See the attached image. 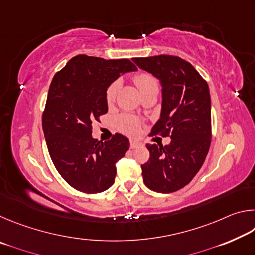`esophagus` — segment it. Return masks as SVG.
Returning a JSON list of instances; mask_svg holds the SVG:
<instances>
[{"label": "esophagus", "instance_id": "1", "mask_svg": "<svg viewBox=\"0 0 255 255\" xmlns=\"http://www.w3.org/2000/svg\"><path fill=\"white\" fill-rule=\"evenodd\" d=\"M129 146H130V148H136V147H140V146H143V143L139 140H130L129 141Z\"/></svg>", "mask_w": 255, "mask_h": 255}]
</instances>
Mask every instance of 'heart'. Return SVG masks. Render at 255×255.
<instances>
[{
	"label": "heart",
	"instance_id": "obj_1",
	"mask_svg": "<svg viewBox=\"0 0 255 255\" xmlns=\"http://www.w3.org/2000/svg\"><path fill=\"white\" fill-rule=\"evenodd\" d=\"M133 82H135L138 89L140 90L141 94L144 92L148 91L150 89H158V81L155 76L146 72H140L133 76ZM120 88V81L116 80L108 86L106 91V101L108 105H111L112 102L116 100L117 97L118 90ZM117 126L123 132L127 133V135H137L140 128V123L137 118L132 117V116L125 115L117 119Z\"/></svg>",
	"mask_w": 255,
	"mask_h": 255
}]
</instances>
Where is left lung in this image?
<instances>
[{
    "mask_svg": "<svg viewBox=\"0 0 255 255\" xmlns=\"http://www.w3.org/2000/svg\"><path fill=\"white\" fill-rule=\"evenodd\" d=\"M162 84L161 118L150 135L171 137L166 146L146 145L148 161L141 164L145 185L162 193L178 191L200 170L211 141L209 86L187 60L172 55L132 58Z\"/></svg>",
    "mask_w": 255,
    "mask_h": 255,
    "instance_id": "left-lung-1",
    "label": "left lung"
}]
</instances>
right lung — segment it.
<instances>
[{"label": "right lung", "instance_id": "obj_1", "mask_svg": "<svg viewBox=\"0 0 255 255\" xmlns=\"http://www.w3.org/2000/svg\"><path fill=\"white\" fill-rule=\"evenodd\" d=\"M136 70L129 59L77 55L51 81L42 112L47 148L60 176L81 192H103L115 183L116 163L129 140L118 132L110 140L94 139L92 125L108 112V86Z\"/></svg>", "mask_w": 255, "mask_h": 255}]
</instances>
